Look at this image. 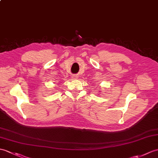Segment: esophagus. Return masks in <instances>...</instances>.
I'll use <instances>...</instances> for the list:
<instances>
[{
	"label": "esophagus",
	"mask_w": 158,
	"mask_h": 158,
	"mask_svg": "<svg viewBox=\"0 0 158 158\" xmlns=\"http://www.w3.org/2000/svg\"><path fill=\"white\" fill-rule=\"evenodd\" d=\"M77 75H73V79H77Z\"/></svg>",
	"instance_id": "34e87169"
}]
</instances>
